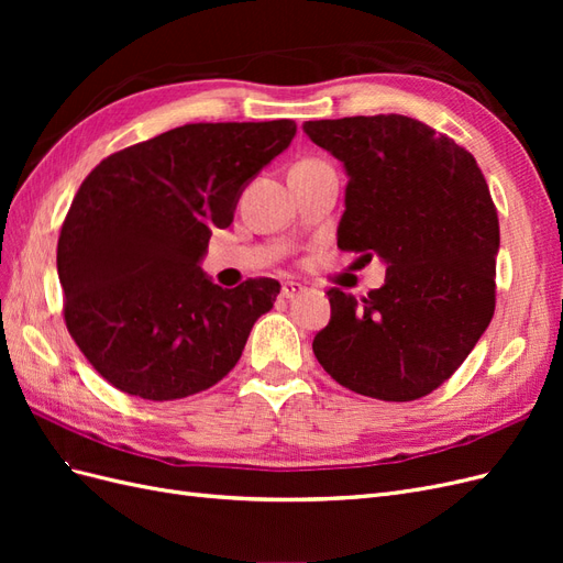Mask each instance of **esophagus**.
Wrapping results in <instances>:
<instances>
[{"mask_svg":"<svg viewBox=\"0 0 563 563\" xmlns=\"http://www.w3.org/2000/svg\"><path fill=\"white\" fill-rule=\"evenodd\" d=\"M305 291H308V288H305L302 284H298V282H286V284L282 286V298L294 300V298H300Z\"/></svg>","mask_w":563,"mask_h":563,"instance_id":"1","label":"esophagus"}]
</instances>
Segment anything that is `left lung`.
<instances>
[{
	"label": "left lung",
	"mask_w": 563,
	"mask_h": 563,
	"mask_svg": "<svg viewBox=\"0 0 563 563\" xmlns=\"http://www.w3.org/2000/svg\"><path fill=\"white\" fill-rule=\"evenodd\" d=\"M343 162L338 249L387 265L362 302L329 288L331 321L314 335L323 371L356 395L413 401L449 380L496 310L498 213L476 159L404 114L305 122Z\"/></svg>",
	"instance_id": "left-lung-1"
}]
</instances>
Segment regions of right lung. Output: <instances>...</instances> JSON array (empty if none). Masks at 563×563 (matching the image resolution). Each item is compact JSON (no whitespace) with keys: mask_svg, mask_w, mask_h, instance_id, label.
<instances>
[{"mask_svg":"<svg viewBox=\"0 0 563 563\" xmlns=\"http://www.w3.org/2000/svg\"><path fill=\"white\" fill-rule=\"evenodd\" d=\"M294 135L291 119L185 124L114 152L81 183L56 265L67 331L110 385L172 401L213 387L240 362L282 286L223 288L201 261L244 187Z\"/></svg>","mask_w":563,"mask_h":563,"instance_id":"right-lung-1","label":"right lung"}]
</instances>
